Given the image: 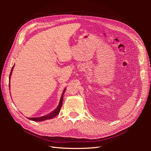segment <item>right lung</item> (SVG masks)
<instances>
[{
  "label": "right lung",
  "instance_id": "right-lung-1",
  "mask_svg": "<svg viewBox=\"0 0 151 151\" xmlns=\"http://www.w3.org/2000/svg\"><path fill=\"white\" fill-rule=\"evenodd\" d=\"M13 67H14V66L12 67V69H11V73H10L9 79H10V76H11V74H12V69H13ZM9 86L10 87V84H9ZM65 91V89H64V91H63V94L62 95L60 101V103H59V104H58V107L55 109V110L53 112L48 114V115H47L46 116H42V117H38V118H29V119L31 120L35 121V122H42V121H44V120H48V119H52V118H54L55 116H56L58 115V114L59 113V112H60L61 107L62 106V102H63V94H64Z\"/></svg>",
  "mask_w": 151,
  "mask_h": 151
}]
</instances>
